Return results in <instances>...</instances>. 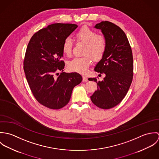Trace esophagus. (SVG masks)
Wrapping results in <instances>:
<instances>
[{"instance_id": "esophagus-1", "label": "esophagus", "mask_w": 159, "mask_h": 159, "mask_svg": "<svg viewBox=\"0 0 159 159\" xmlns=\"http://www.w3.org/2000/svg\"><path fill=\"white\" fill-rule=\"evenodd\" d=\"M83 82H86V81H88V79L87 77L86 76H83Z\"/></svg>"}]
</instances>
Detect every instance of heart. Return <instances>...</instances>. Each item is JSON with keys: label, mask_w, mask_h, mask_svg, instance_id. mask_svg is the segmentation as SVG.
I'll list each match as a JSON object with an SVG mask.
<instances>
[{"label": "heart", "mask_w": 159, "mask_h": 159, "mask_svg": "<svg viewBox=\"0 0 159 159\" xmlns=\"http://www.w3.org/2000/svg\"><path fill=\"white\" fill-rule=\"evenodd\" d=\"M75 38L78 42L86 44L84 54H88L84 57H76L70 61L67 66L70 70L85 74L92 64V59L89 55L95 59L101 58L104 54L107 43L105 39L102 35H97V33L86 26L80 29L75 35ZM73 41L70 37H67L63 42L62 50L63 53L70 56L71 54Z\"/></svg>", "instance_id": "b5f03b06"}]
</instances>
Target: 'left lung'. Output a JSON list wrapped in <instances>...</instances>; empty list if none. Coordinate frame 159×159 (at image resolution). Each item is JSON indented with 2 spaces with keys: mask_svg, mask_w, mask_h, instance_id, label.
Listing matches in <instances>:
<instances>
[{
  "mask_svg": "<svg viewBox=\"0 0 159 159\" xmlns=\"http://www.w3.org/2000/svg\"><path fill=\"white\" fill-rule=\"evenodd\" d=\"M94 27L101 30L107 43L106 51L94 70L104 73L105 77L102 81H97L95 78L88 79L97 85V90L91 99L98 108L110 109L123 100L132 82V51L125 34L119 26L102 21Z\"/></svg>",
  "mask_w": 159,
  "mask_h": 159,
  "instance_id": "1",
  "label": "left lung"
}]
</instances>
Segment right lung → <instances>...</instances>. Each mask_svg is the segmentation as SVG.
<instances>
[{
    "instance_id": "right-lung-1",
    "label": "right lung",
    "mask_w": 159,
    "mask_h": 159,
    "mask_svg": "<svg viewBox=\"0 0 159 159\" xmlns=\"http://www.w3.org/2000/svg\"><path fill=\"white\" fill-rule=\"evenodd\" d=\"M78 25L56 23L39 30L30 39L27 47L24 70L30 90L36 100L46 107L58 110L70 101L75 86L82 81L78 73L57 74L64 68L62 58L64 40Z\"/></svg>"
}]
</instances>
